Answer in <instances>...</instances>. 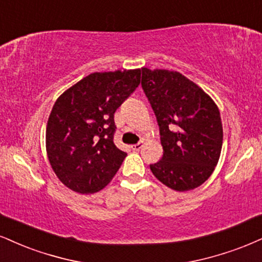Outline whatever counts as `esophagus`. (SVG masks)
Wrapping results in <instances>:
<instances>
[{"mask_svg": "<svg viewBox=\"0 0 262 262\" xmlns=\"http://www.w3.org/2000/svg\"><path fill=\"white\" fill-rule=\"evenodd\" d=\"M142 147H143V142H138L137 144H134V146H131V148L134 150H140Z\"/></svg>", "mask_w": 262, "mask_h": 262, "instance_id": "obj_1", "label": "esophagus"}]
</instances>
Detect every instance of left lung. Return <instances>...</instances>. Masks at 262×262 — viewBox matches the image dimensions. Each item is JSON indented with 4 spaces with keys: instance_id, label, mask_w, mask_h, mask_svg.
Returning a JSON list of instances; mask_svg holds the SVG:
<instances>
[{
    "instance_id": "left-lung-1",
    "label": "left lung",
    "mask_w": 262,
    "mask_h": 262,
    "mask_svg": "<svg viewBox=\"0 0 262 262\" xmlns=\"http://www.w3.org/2000/svg\"><path fill=\"white\" fill-rule=\"evenodd\" d=\"M142 87L157 116L163 147V158L151 164V172L177 192L196 188L220 159L224 130L217 105L175 70L142 68Z\"/></svg>"
}]
</instances>
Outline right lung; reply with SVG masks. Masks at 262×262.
I'll return each mask as SVG.
<instances>
[{
	"instance_id": "obj_1",
	"label": "right lung",
	"mask_w": 262,
	"mask_h": 262,
	"mask_svg": "<svg viewBox=\"0 0 262 262\" xmlns=\"http://www.w3.org/2000/svg\"><path fill=\"white\" fill-rule=\"evenodd\" d=\"M141 82V69L92 73L64 91L46 127V151L64 186L92 194L104 188L126 153L113 142L114 113Z\"/></svg>"
}]
</instances>
